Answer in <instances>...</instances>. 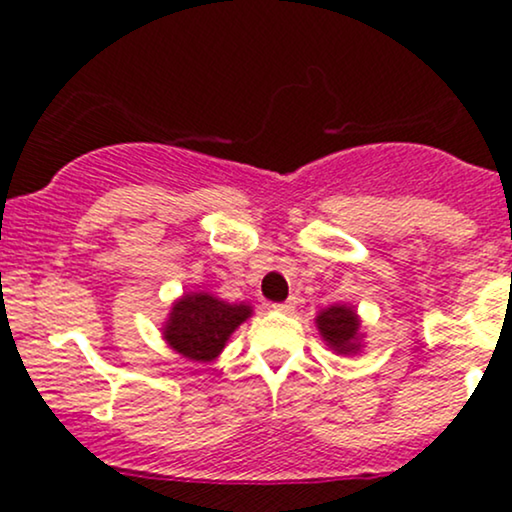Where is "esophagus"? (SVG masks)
Segmentation results:
<instances>
[{"instance_id": "34e87169", "label": "esophagus", "mask_w": 512, "mask_h": 512, "mask_svg": "<svg viewBox=\"0 0 512 512\" xmlns=\"http://www.w3.org/2000/svg\"><path fill=\"white\" fill-rule=\"evenodd\" d=\"M293 305H296V301H293V298H289V301H286V303H276L274 310H281V313H291Z\"/></svg>"}]
</instances>
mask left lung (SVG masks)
Segmentation results:
<instances>
[{
    "mask_svg": "<svg viewBox=\"0 0 512 512\" xmlns=\"http://www.w3.org/2000/svg\"><path fill=\"white\" fill-rule=\"evenodd\" d=\"M315 327L320 332L322 342L330 346L332 354L354 356L363 349V330L361 315L356 313L354 305L334 303L330 308H322L315 315Z\"/></svg>",
    "mask_w": 512,
    "mask_h": 512,
    "instance_id": "8db88e82",
    "label": "left lung"
}]
</instances>
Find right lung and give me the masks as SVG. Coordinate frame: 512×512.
Wrapping results in <instances>:
<instances>
[{
	"label": "right lung",
	"mask_w": 512,
	"mask_h": 512,
	"mask_svg": "<svg viewBox=\"0 0 512 512\" xmlns=\"http://www.w3.org/2000/svg\"><path fill=\"white\" fill-rule=\"evenodd\" d=\"M248 317H252L250 303H226L209 291H190L170 305L161 334L175 354L211 363Z\"/></svg>",
	"instance_id": "1"
}]
</instances>
